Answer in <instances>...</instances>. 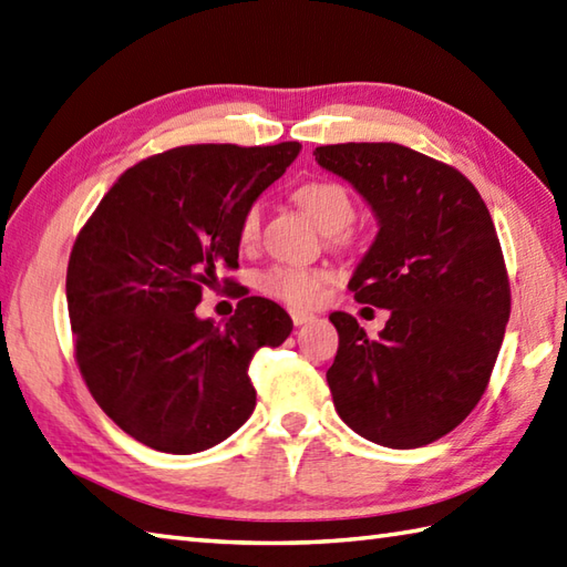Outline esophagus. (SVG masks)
<instances>
[{
	"mask_svg": "<svg viewBox=\"0 0 567 567\" xmlns=\"http://www.w3.org/2000/svg\"><path fill=\"white\" fill-rule=\"evenodd\" d=\"M290 317H292V321H295V327H302V323L315 319V315H309V311H299V309H292Z\"/></svg>",
	"mask_w": 567,
	"mask_h": 567,
	"instance_id": "34e87169",
	"label": "esophagus"
}]
</instances>
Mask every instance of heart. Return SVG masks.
I'll list each match as a JSON object with an SVG mask.
<instances>
[{"label":"heart","mask_w":567,"mask_h":567,"mask_svg":"<svg viewBox=\"0 0 567 567\" xmlns=\"http://www.w3.org/2000/svg\"><path fill=\"white\" fill-rule=\"evenodd\" d=\"M295 199L315 216L317 224L323 231L331 234L333 244H346L348 231L346 228L355 221V202L346 185L336 183V179H309V183L299 185L295 189ZM262 228V209L258 202L248 204L240 214L236 226V238L240 248H256L260 240ZM329 282V272L319 268H307V265H287L277 262L258 272L256 285L262 295H268L277 302L287 307H315L323 287Z\"/></svg>","instance_id":"b5f03b06"}]
</instances>
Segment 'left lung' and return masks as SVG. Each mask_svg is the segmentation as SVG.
Segmentation results:
<instances>
[{
  "label": "left lung",
  "mask_w": 567,
  "mask_h": 567,
  "mask_svg": "<svg viewBox=\"0 0 567 567\" xmlns=\"http://www.w3.org/2000/svg\"><path fill=\"white\" fill-rule=\"evenodd\" d=\"M315 155L378 214V238L348 290L390 309L380 339L351 315L329 317L339 331L327 372L336 412L388 449L439 441L483 400L512 311L487 204L453 165L400 143H336Z\"/></svg>",
  "instance_id": "1"
}]
</instances>
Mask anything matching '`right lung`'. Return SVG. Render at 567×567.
I'll use <instances>...</instances> for the list:
<instances>
[{"instance_id":"obj_1","label":"right lung","mask_w":567,"mask_h":567,"mask_svg":"<svg viewBox=\"0 0 567 567\" xmlns=\"http://www.w3.org/2000/svg\"><path fill=\"white\" fill-rule=\"evenodd\" d=\"M299 148L199 143L151 155L80 228L65 277L80 375L102 412L148 449L207 451L256 409L250 360L280 346L292 319L248 292L236 295L226 327L197 319L195 307L221 268H238L240 214Z\"/></svg>"}]
</instances>
